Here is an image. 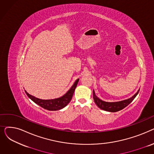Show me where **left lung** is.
<instances>
[{"label": "left lung", "instance_id": "8db88e82", "mask_svg": "<svg viewBox=\"0 0 154 154\" xmlns=\"http://www.w3.org/2000/svg\"><path fill=\"white\" fill-rule=\"evenodd\" d=\"M140 89L138 90L136 94H135L132 97L129 98L126 100H121L119 102H105L102 100L99 97H97L95 94L94 90H93V98L95 104L100 109L103 110L110 112H116L120 110H122L125 107H126L128 104H130L133 100L135 98V97L139 94Z\"/></svg>", "mask_w": 154, "mask_h": 154}]
</instances>
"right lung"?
Masks as SVG:
<instances>
[{
	"mask_svg": "<svg viewBox=\"0 0 154 154\" xmlns=\"http://www.w3.org/2000/svg\"><path fill=\"white\" fill-rule=\"evenodd\" d=\"M79 79H77L74 84L70 87V89L63 95L60 97L56 98L54 99H40L29 94L26 91H25V92L27 95L29 97V98H30L32 101L34 102L41 107L48 110H59L67 106L68 103L70 102L73 94H74L75 88L79 82Z\"/></svg>",
	"mask_w": 154,
	"mask_h": 154,
	"instance_id": "obj_1",
	"label": "right lung"
}]
</instances>
